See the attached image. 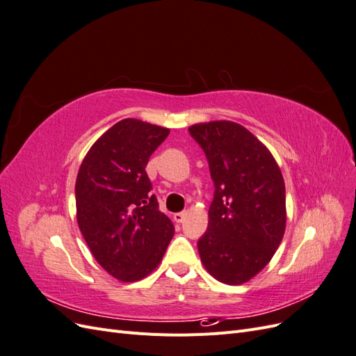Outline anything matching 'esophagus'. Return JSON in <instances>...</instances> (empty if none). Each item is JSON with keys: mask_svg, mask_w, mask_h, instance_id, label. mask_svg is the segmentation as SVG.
<instances>
[{"mask_svg": "<svg viewBox=\"0 0 356 356\" xmlns=\"http://www.w3.org/2000/svg\"><path fill=\"white\" fill-rule=\"evenodd\" d=\"M184 218H186V212H177V213H174V221L175 222H182V221H184Z\"/></svg>", "mask_w": 356, "mask_h": 356, "instance_id": "1", "label": "esophagus"}]
</instances>
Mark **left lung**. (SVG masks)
I'll return each instance as SVG.
<instances>
[{"mask_svg": "<svg viewBox=\"0 0 356 356\" xmlns=\"http://www.w3.org/2000/svg\"><path fill=\"white\" fill-rule=\"evenodd\" d=\"M213 181L208 229L197 241L204 268L220 282L250 281L270 261L285 232V184L270 152L243 126L188 127Z\"/></svg>", "mask_w": 356, "mask_h": 356, "instance_id": "1", "label": "left lung"}]
</instances>
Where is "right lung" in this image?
Instances as JSON below:
<instances>
[{"mask_svg":"<svg viewBox=\"0 0 356 356\" xmlns=\"http://www.w3.org/2000/svg\"><path fill=\"white\" fill-rule=\"evenodd\" d=\"M168 135L166 127L124 118L92 145L79 170V227L96 261L123 282L152 273L174 236L145 172Z\"/></svg>","mask_w":356,"mask_h":356,"instance_id":"obj_1","label":"right lung"}]
</instances>
